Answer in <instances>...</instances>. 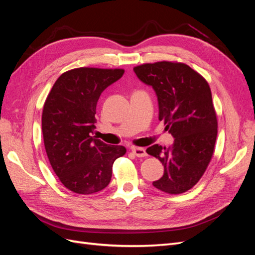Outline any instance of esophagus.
Here are the masks:
<instances>
[{
	"label": "esophagus",
	"instance_id": "1",
	"mask_svg": "<svg viewBox=\"0 0 255 255\" xmlns=\"http://www.w3.org/2000/svg\"><path fill=\"white\" fill-rule=\"evenodd\" d=\"M132 152L135 154L137 157H144L146 156V152L143 148H137V146H133Z\"/></svg>",
	"mask_w": 255,
	"mask_h": 255
}]
</instances>
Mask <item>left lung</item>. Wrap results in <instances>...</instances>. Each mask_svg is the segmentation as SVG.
Returning <instances> with one entry per match:
<instances>
[{
	"label": "left lung",
	"instance_id": "left-lung-1",
	"mask_svg": "<svg viewBox=\"0 0 255 255\" xmlns=\"http://www.w3.org/2000/svg\"><path fill=\"white\" fill-rule=\"evenodd\" d=\"M134 72L155 91L158 119L174 138L169 148L154 144L146 149L164 165V175L153 186L183 194L201 179L214 153L218 123L211 88L203 76L182 63L144 64Z\"/></svg>",
	"mask_w": 255,
	"mask_h": 255
}]
</instances>
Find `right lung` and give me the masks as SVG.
<instances>
[{"mask_svg": "<svg viewBox=\"0 0 255 255\" xmlns=\"http://www.w3.org/2000/svg\"><path fill=\"white\" fill-rule=\"evenodd\" d=\"M123 73V69H72L59 76L44 102L45 152L59 181L76 194L104 189L114 161L127 152L123 145H110L92 136L98 100Z\"/></svg>", "mask_w": 255, "mask_h": 255, "instance_id": "obj_1", "label": "right lung"}]
</instances>
